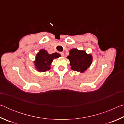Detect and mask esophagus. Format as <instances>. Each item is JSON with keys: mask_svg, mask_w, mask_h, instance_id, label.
<instances>
[{"mask_svg": "<svg viewBox=\"0 0 124 124\" xmlns=\"http://www.w3.org/2000/svg\"><path fill=\"white\" fill-rule=\"evenodd\" d=\"M60 54H61V55L62 56H63H63H64V54L63 53V52H60Z\"/></svg>", "mask_w": 124, "mask_h": 124, "instance_id": "obj_1", "label": "esophagus"}]
</instances>
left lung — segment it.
I'll list each match as a JSON object with an SVG mask.
<instances>
[{"mask_svg": "<svg viewBox=\"0 0 124 124\" xmlns=\"http://www.w3.org/2000/svg\"><path fill=\"white\" fill-rule=\"evenodd\" d=\"M67 58L70 61L71 69L73 70L83 73L91 64L92 57L91 54H87L85 51L77 49L70 50V55Z\"/></svg>", "mask_w": 124, "mask_h": 124, "instance_id": "8db88e82", "label": "left lung"}]
</instances>
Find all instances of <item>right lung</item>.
I'll list each match as a JSON object with an SVG mask.
<instances>
[{
    "label": "right lung",
    "instance_id": "right-lung-1",
    "mask_svg": "<svg viewBox=\"0 0 124 124\" xmlns=\"http://www.w3.org/2000/svg\"><path fill=\"white\" fill-rule=\"evenodd\" d=\"M61 56L60 54L55 52L49 54L45 50H40L37 54L34 61L35 66L39 72H45L50 69V65L54 58H58Z\"/></svg>",
    "mask_w": 124,
    "mask_h": 124
}]
</instances>
